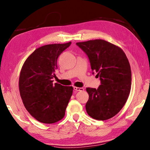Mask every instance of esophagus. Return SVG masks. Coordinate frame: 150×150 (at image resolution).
Segmentation results:
<instances>
[{
  "label": "esophagus",
  "instance_id": "esophagus-1",
  "mask_svg": "<svg viewBox=\"0 0 150 150\" xmlns=\"http://www.w3.org/2000/svg\"><path fill=\"white\" fill-rule=\"evenodd\" d=\"M74 90L75 91H83L84 90V89L83 88H78V87H74Z\"/></svg>",
  "mask_w": 150,
  "mask_h": 150
}]
</instances>
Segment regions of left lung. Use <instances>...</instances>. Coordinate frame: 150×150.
Wrapping results in <instances>:
<instances>
[{
	"mask_svg": "<svg viewBox=\"0 0 150 150\" xmlns=\"http://www.w3.org/2000/svg\"><path fill=\"white\" fill-rule=\"evenodd\" d=\"M87 55L92 74L97 72L101 85L87 88L86 109L91 117L105 120L113 117L125 105L131 88V70L124 51L102 39L76 43Z\"/></svg>",
	"mask_w": 150,
	"mask_h": 150,
	"instance_id": "1",
	"label": "left lung"
}]
</instances>
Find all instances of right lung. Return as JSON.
Listing matches in <instances>:
<instances>
[{
    "label": "right lung",
    "instance_id": "right-lung-1",
    "mask_svg": "<svg viewBox=\"0 0 150 150\" xmlns=\"http://www.w3.org/2000/svg\"><path fill=\"white\" fill-rule=\"evenodd\" d=\"M46 45L37 49L23 64L19 78L20 96L25 109L38 121L52 124L64 117L72 95V86L53 83L59 55L70 45Z\"/></svg>",
    "mask_w": 150,
    "mask_h": 150
}]
</instances>
